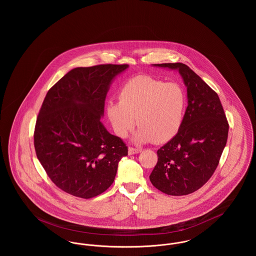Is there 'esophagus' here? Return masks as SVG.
Wrapping results in <instances>:
<instances>
[{
  "mask_svg": "<svg viewBox=\"0 0 256 256\" xmlns=\"http://www.w3.org/2000/svg\"><path fill=\"white\" fill-rule=\"evenodd\" d=\"M142 150L141 148H128V154H137L139 152H141Z\"/></svg>",
  "mask_w": 256,
  "mask_h": 256,
  "instance_id": "obj_1",
  "label": "esophagus"
}]
</instances>
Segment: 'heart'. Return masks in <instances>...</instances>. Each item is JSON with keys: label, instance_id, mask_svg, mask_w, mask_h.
<instances>
[{"label": "heart", "instance_id": "b5f03b06", "mask_svg": "<svg viewBox=\"0 0 256 256\" xmlns=\"http://www.w3.org/2000/svg\"><path fill=\"white\" fill-rule=\"evenodd\" d=\"M185 108L182 86L138 76L121 88L119 102H108L106 114L113 132L121 138L126 137L137 122L139 128L134 134V142L164 143L180 130Z\"/></svg>", "mask_w": 256, "mask_h": 256}]
</instances>
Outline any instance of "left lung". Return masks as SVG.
Here are the masks:
<instances>
[{
	"label": "left lung",
	"mask_w": 256,
	"mask_h": 256,
	"mask_svg": "<svg viewBox=\"0 0 256 256\" xmlns=\"http://www.w3.org/2000/svg\"><path fill=\"white\" fill-rule=\"evenodd\" d=\"M152 66L178 71L187 89L188 106L178 134L158 150V161L150 180L167 195H188L216 170L226 145L228 122L217 93L187 65Z\"/></svg>",
	"instance_id": "8db88e82"
}]
</instances>
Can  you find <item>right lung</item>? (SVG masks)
<instances>
[{
	"label": "right lung",
	"instance_id": "1",
	"mask_svg": "<svg viewBox=\"0 0 256 256\" xmlns=\"http://www.w3.org/2000/svg\"><path fill=\"white\" fill-rule=\"evenodd\" d=\"M128 64L78 67L52 86L42 104L34 130L37 158L52 182L71 195L90 198L114 182L128 156L122 139L100 119L110 86Z\"/></svg>",
	"mask_w": 256,
	"mask_h": 256
}]
</instances>
